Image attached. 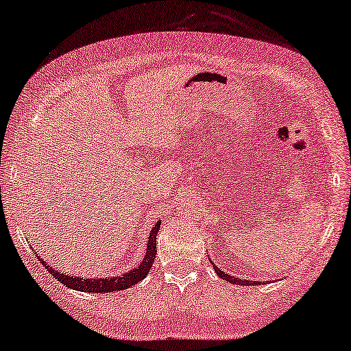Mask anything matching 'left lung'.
<instances>
[{
    "instance_id": "obj_1",
    "label": "left lung",
    "mask_w": 351,
    "mask_h": 351,
    "mask_svg": "<svg viewBox=\"0 0 351 351\" xmlns=\"http://www.w3.org/2000/svg\"><path fill=\"white\" fill-rule=\"evenodd\" d=\"M214 270L217 275L222 278V280L228 281V282H233V285H241V286H254V285H258V281H249V280H243V278H234V276H230L227 275V273L220 270V268H217L214 265Z\"/></svg>"
}]
</instances>
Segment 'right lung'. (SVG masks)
<instances>
[{
	"label": "right lung",
	"instance_id": "obj_1",
	"mask_svg": "<svg viewBox=\"0 0 351 351\" xmlns=\"http://www.w3.org/2000/svg\"><path fill=\"white\" fill-rule=\"evenodd\" d=\"M160 225H161V220H158L155 227L152 228L150 237H148V241H147V251L143 254V261L141 262V265H137L136 268H132V270H129L121 276L81 278V276L65 275V273H62L60 270L52 268L49 263H46V261L40 258V256L36 257L40 258L43 267L47 268V271L51 273V276H54L57 281L62 282V285L66 287H70V289L81 291V292H104V294H110V292H114V291L128 289V287L137 285L138 281H142L143 278L148 275V271H150L153 262H155L156 258V234L160 232Z\"/></svg>",
	"mask_w": 351,
	"mask_h": 351
}]
</instances>
